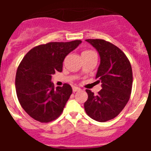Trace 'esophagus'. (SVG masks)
I'll return each instance as SVG.
<instances>
[{
    "label": "esophagus",
    "instance_id": "esophagus-1",
    "mask_svg": "<svg viewBox=\"0 0 151 151\" xmlns=\"http://www.w3.org/2000/svg\"><path fill=\"white\" fill-rule=\"evenodd\" d=\"M81 90V88L78 87H76V86H74V87H73V92H76V91H78Z\"/></svg>",
    "mask_w": 151,
    "mask_h": 151
}]
</instances>
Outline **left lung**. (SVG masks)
<instances>
[{
    "label": "left lung",
    "mask_w": 151,
    "mask_h": 151,
    "mask_svg": "<svg viewBox=\"0 0 151 151\" xmlns=\"http://www.w3.org/2000/svg\"><path fill=\"white\" fill-rule=\"evenodd\" d=\"M99 53L101 63L96 75L102 89L94 95L86 90L84 107L88 116L98 122L113 119L123 110L130 98L132 69L129 59L118 47L103 39H87Z\"/></svg>",
    "instance_id": "1"
}]
</instances>
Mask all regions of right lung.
Segmentation results:
<instances>
[{
	"label": "right lung",
	"instance_id": "1",
	"mask_svg": "<svg viewBox=\"0 0 151 151\" xmlns=\"http://www.w3.org/2000/svg\"><path fill=\"white\" fill-rule=\"evenodd\" d=\"M82 43L50 42L31 49L25 55L16 74V91L23 110L35 120L49 122L60 116L73 89L69 84L57 87L51 76L62 72L65 57Z\"/></svg>",
	"mask_w": 151,
	"mask_h": 151
}]
</instances>
